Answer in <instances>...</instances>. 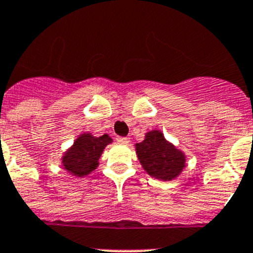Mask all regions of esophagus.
Here are the masks:
<instances>
[{
	"instance_id": "1",
	"label": "esophagus",
	"mask_w": 253,
	"mask_h": 253,
	"mask_svg": "<svg viewBox=\"0 0 253 253\" xmlns=\"http://www.w3.org/2000/svg\"><path fill=\"white\" fill-rule=\"evenodd\" d=\"M116 140H117V142H120V144H128L129 141L128 137H124V136H117Z\"/></svg>"
}]
</instances>
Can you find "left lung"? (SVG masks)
<instances>
[{
    "label": "left lung",
    "mask_w": 253,
    "mask_h": 253,
    "mask_svg": "<svg viewBox=\"0 0 253 253\" xmlns=\"http://www.w3.org/2000/svg\"><path fill=\"white\" fill-rule=\"evenodd\" d=\"M140 164L149 175L162 181L177 178L186 168V155L164 137L159 129L149 131L135 145Z\"/></svg>",
    "instance_id": "1"
}]
</instances>
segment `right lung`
I'll use <instances>...</instances> for the list:
<instances>
[{
    "label": "right lung",
    "instance_id": "right-lung-1",
    "mask_svg": "<svg viewBox=\"0 0 253 253\" xmlns=\"http://www.w3.org/2000/svg\"><path fill=\"white\" fill-rule=\"evenodd\" d=\"M112 139L107 133L96 136L89 132L79 135L62 157V168L75 177H85L99 166V158Z\"/></svg>",
    "mask_w": 253,
    "mask_h": 253
}]
</instances>
